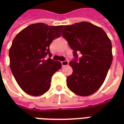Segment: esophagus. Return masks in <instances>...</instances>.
I'll return each instance as SVG.
<instances>
[{"mask_svg":"<svg viewBox=\"0 0 124 124\" xmlns=\"http://www.w3.org/2000/svg\"><path fill=\"white\" fill-rule=\"evenodd\" d=\"M61 63H62V66H67V65H68V64H69V62H68V61H67V60H65V61H62V62H61Z\"/></svg>","mask_w":124,"mask_h":124,"instance_id":"1","label":"esophagus"}]
</instances>
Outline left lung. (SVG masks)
<instances>
[{"label":"left lung","instance_id":"obj_1","mask_svg":"<svg viewBox=\"0 0 124 124\" xmlns=\"http://www.w3.org/2000/svg\"><path fill=\"white\" fill-rule=\"evenodd\" d=\"M63 37L72 49L73 72L67 77L68 88L80 96L93 94L104 83L112 64V46L106 33L88 22L64 26ZM81 57L78 60V53Z\"/></svg>","mask_w":124,"mask_h":124}]
</instances>
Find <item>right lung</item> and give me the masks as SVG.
I'll list each match as a JSON object with an SVG mask.
<instances>
[{
	"mask_svg": "<svg viewBox=\"0 0 124 124\" xmlns=\"http://www.w3.org/2000/svg\"><path fill=\"white\" fill-rule=\"evenodd\" d=\"M64 26L31 24L15 36L9 50L10 67L23 91L38 96L48 91L52 76L62 64L51 58L50 44L61 35Z\"/></svg>",
	"mask_w": 124,
	"mask_h": 124,
	"instance_id": "1",
	"label": "right lung"
}]
</instances>
